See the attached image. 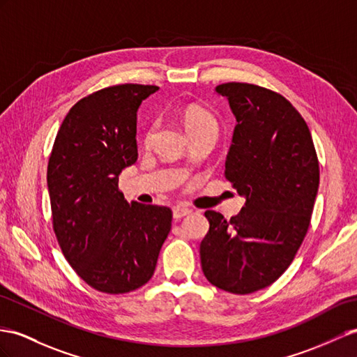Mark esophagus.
<instances>
[{
	"label": "esophagus",
	"instance_id": "1",
	"mask_svg": "<svg viewBox=\"0 0 357 357\" xmlns=\"http://www.w3.org/2000/svg\"><path fill=\"white\" fill-rule=\"evenodd\" d=\"M191 214V209L190 208H185V206H175L173 208V217L175 218H182Z\"/></svg>",
	"mask_w": 357,
	"mask_h": 357
}]
</instances>
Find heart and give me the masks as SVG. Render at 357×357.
<instances>
[{"mask_svg": "<svg viewBox=\"0 0 357 357\" xmlns=\"http://www.w3.org/2000/svg\"><path fill=\"white\" fill-rule=\"evenodd\" d=\"M181 121L184 123L190 137H195L204 132H218L217 117L208 108L199 104H188L179 109ZM153 135V128H149L146 132L144 140L149 143Z\"/></svg>", "mask_w": 357, "mask_h": 357, "instance_id": "obj_1", "label": "heart"}]
</instances>
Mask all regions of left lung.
I'll list each match as a JSON object with an SVG mask.
<instances>
[{
	"label": "left lung",
	"instance_id": "1",
	"mask_svg": "<svg viewBox=\"0 0 357 357\" xmlns=\"http://www.w3.org/2000/svg\"><path fill=\"white\" fill-rule=\"evenodd\" d=\"M236 125L225 178L245 204L231 220L206 211L200 262L214 287L250 294L276 282L303 243L319 184V164L305 119L278 91L249 83L215 87Z\"/></svg>",
	"mask_w": 357,
	"mask_h": 357
}]
</instances>
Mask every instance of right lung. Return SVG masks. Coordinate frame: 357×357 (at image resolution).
Listing matches in <instances>:
<instances>
[{
    "instance_id": "obj_1",
    "label": "right lung",
    "mask_w": 357,
    "mask_h": 357,
    "mask_svg": "<svg viewBox=\"0 0 357 357\" xmlns=\"http://www.w3.org/2000/svg\"><path fill=\"white\" fill-rule=\"evenodd\" d=\"M157 86L117 84L69 109L48 161L52 229L66 261L107 294L143 287L172 227V209L128 204L122 169L137 161V109Z\"/></svg>"
}]
</instances>
